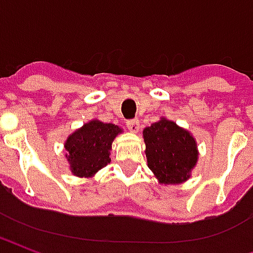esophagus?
Masks as SVG:
<instances>
[{
	"mask_svg": "<svg viewBox=\"0 0 253 253\" xmlns=\"http://www.w3.org/2000/svg\"><path fill=\"white\" fill-rule=\"evenodd\" d=\"M126 126L127 128L132 132H137L139 130V121L138 119H128L126 122Z\"/></svg>",
	"mask_w": 253,
	"mask_h": 253,
	"instance_id": "esophagus-1",
	"label": "esophagus"
}]
</instances>
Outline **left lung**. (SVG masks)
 <instances>
[{"label":"left lung","instance_id":"left-lung-1","mask_svg":"<svg viewBox=\"0 0 253 253\" xmlns=\"http://www.w3.org/2000/svg\"><path fill=\"white\" fill-rule=\"evenodd\" d=\"M146 159L160 183L175 184L190 177L198 160L195 139L190 132L167 119L143 130Z\"/></svg>","mask_w":253,"mask_h":253}]
</instances>
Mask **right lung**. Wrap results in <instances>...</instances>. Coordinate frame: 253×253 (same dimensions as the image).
I'll return each instance as SVG.
<instances>
[{
    "label": "right lung",
    "mask_w": 253,
    "mask_h": 253,
    "mask_svg": "<svg viewBox=\"0 0 253 253\" xmlns=\"http://www.w3.org/2000/svg\"><path fill=\"white\" fill-rule=\"evenodd\" d=\"M121 131L112 123L92 121L73 132L65 143L73 173L88 177L110 164L111 143Z\"/></svg>",
    "instance_id": "obj_1"
}]
</instances>
